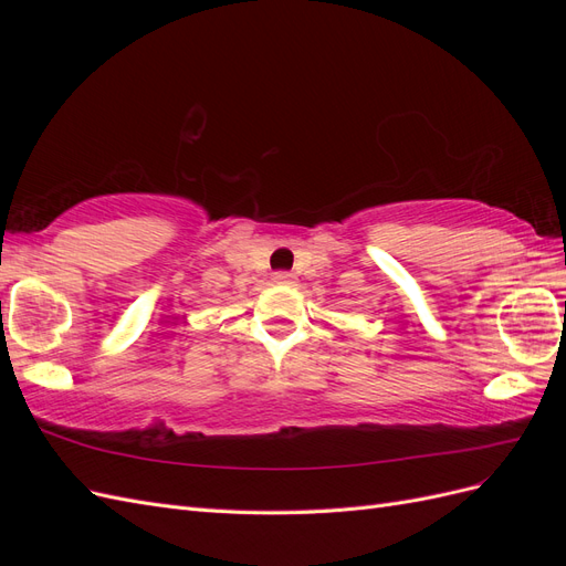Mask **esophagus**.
I'll return each instance as SVG.
<instances>
[{
    "instance_id": "esophagus-1",
    "label": "esophagus",
    "mask_w": 566,
    "mask_h": 566,
    "mask_svg": "<svg viewBox=\"0 0 566 566\" xmlns=\"http://www.w3.org/2000/svg\"><path fill=\"white\" fill-rule=\"evenodd\" d=\"M297 279H295V273H290V271H276L273 273V283H281V285H293Z\"/></svg>"
}]
</instances>
